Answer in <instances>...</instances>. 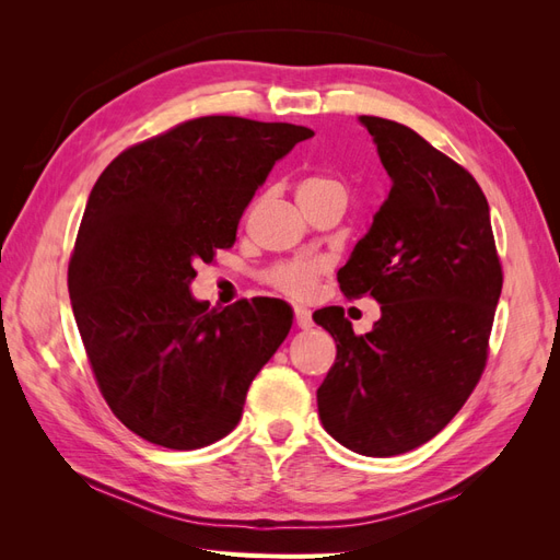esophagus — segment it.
<instances>
[{
    "mask_svg": "<svg viewBox=\"0 0 560 560\" xmlns=\"http://www.w3.org/2000/svg\"><path fill=\"white\" fill-rule=\"evenodd\" d=\"M294 322H296L299 329H311L313 327V315H311L308 308L296 306L294 308Z\"/></svg>",
    "mask_w": 560,
    "mask_h": 560,
    "instance_id": "esophagus-1",
    "label": "esophagus"
}]
</instances>
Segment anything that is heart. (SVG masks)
Listing matches in <instances>:
<instances>
[{
	"label": "heart",
	"instance_id": "1",
	"mask_svg": "<svg viewBox=\"0 0 560 560\" xmlns=\"http://www.w3.org/2000/svg\"><path fill=\"white\" fill-rule=\"evenodd\" d=\"M329 189H343V186L331 177H308L301 182L299 196H311V194L329 191ZM325 270H327L325 259L299 257V259H290V261H280L273 268H268L264 280L270 287H276V290L282 292L284 296L296 299V301H306L315 294L317 282Z\"/></svg>",
	"mask_w": 560,
	"mask_h": 560
}]
</instances>
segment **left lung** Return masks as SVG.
<instances>
[{"label": "left lung", "mask_w": 560, "mask_h": 560, "mask_svg": "<svg viewBox=\"0 0 560 560\" xmlns=\"http://www.w3.org/2000/svg\"><path fill=\"white\" fill-rule=\"evenodd\" d=\"M360 121L393 189L338 284L348 299L374 296L381 319L358 336L343 308L317 311L336 341L317 411L338 444L389 457L430 442L477 387L502 264L477 179L411 128L378 116Z\"/></svg>", "instance_id": "8db88e82"}]
</instances>
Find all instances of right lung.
Segmentation results:
<instances>
[{
  "instance_id": "add662e5",
  "label": "right lung",
  "mask_w": 560,
  "mask_h": 560,
  "mask_svg": "<svg viewBox=\"0 0 560 560\" xmlns=\"http://www.w3.org/2000/svg\"><path fill=\"white\" fill-rule=\"evenodd\" d=\"M311 128L200 116L121 151L97 177L67 268L100 393L147 442L194 451L226 436L249 383L292 329L280 301H196V264L235 243L270 167Z\"/></svg>"
}]
</instances>
